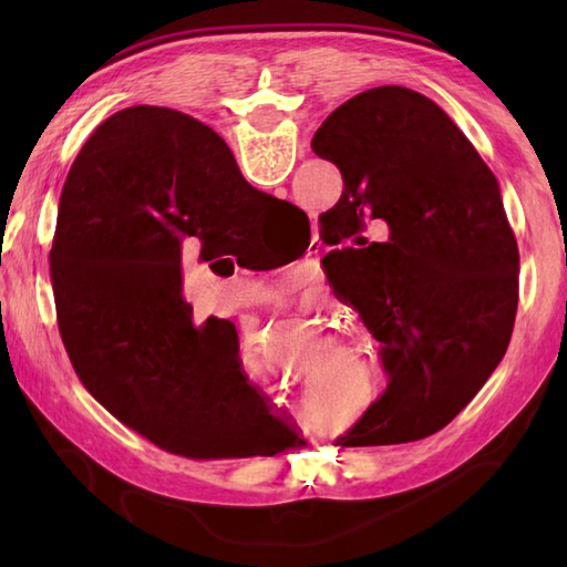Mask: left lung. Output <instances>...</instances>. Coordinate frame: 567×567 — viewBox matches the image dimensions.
<instances>
[{"instance_id":"obj_1","label":"left lung","mask_w":567,"mask_h":567,"mask_svg":"<svg viewBox=\"0 0 567 567\" xmlns=\"http://www.w3.org/2000/svg\"><path fill=\"white\" fill-rule=\"evenodd\" d=\"M311 151L343 175L323 238L351 244L323 260L334 258L390 372L388 392L336 443L426 439L483 390L512 339L519 248L499 183L436 102L400 84L343 102ZM372 220L389 221L384 245L362 236Z\"/></svg>"}]
</instances>
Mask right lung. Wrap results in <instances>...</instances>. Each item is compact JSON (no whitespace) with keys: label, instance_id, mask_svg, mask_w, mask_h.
<instances>
[{"label":"right lung","instance_id":"1","mask_svg":"<svg viewBox=\"0 0 567 567\" xmlns=\"http://www.w3.org/2000/svg\"><path fill=\"white\" fill-rule=\"evenodd\" d=\"M252 189L224 138L165 106L106 118L58 202L51 282L58 331L106 412L192 461L277 455L297 441L250 388L231 321L197 323L179 295L183 246L212 260Z\"/></svg>","mask_w":567,"mask_h":567}]
</instances>
